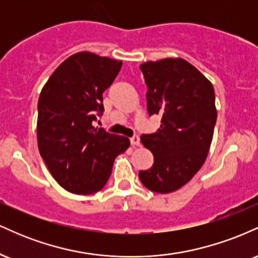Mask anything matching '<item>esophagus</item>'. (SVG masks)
<instances>
[{
    "label": "esophagus",
    "mask_w": 258,
    "mask_h": 258,
    "mask_svg": "<svg viewBox=\"0 0 258 258\" xmlns=\"http://www.w3.org/2000/svg\"><path fill=\"white\" fill-rule=\"evenodd\" d=\"M131 144L133 147H138L141 144V139H139L138 136H133L131 138Z\"/></svg>",
    "instance_id": "obj_1"
}]
</instances>
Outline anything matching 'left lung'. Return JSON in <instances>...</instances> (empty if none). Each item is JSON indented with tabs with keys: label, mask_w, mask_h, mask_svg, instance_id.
<instances>
[{
	"label": "left lung",
	"mask_w": 258,
	"mask_h": 258,
	"mask_svg": "<svg viewBox=\"0 0 258 258\" xmlns=\"http://www.w3.org/2000/svg\"><path fill=\"white\" fill-rule=\"evenodd\" d=\"M149 116L160 115L158 132L142 135L154 155L139 179L149 190L167 194L186 184L205 162L217 120L215 90L197 68L180 58L142 64Z\"/></svg>",
	"instance_id": "8db88e82"
}]
</instances>
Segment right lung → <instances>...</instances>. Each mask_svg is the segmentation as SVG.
Masks as SVG:
<instances>
[{
	"instance_id": "right-lung-1",
	"label": "right lung",
	"mask_w": 258,
	"mask_h": 258,
	"mask_svg": "<svg viewBox=\"0 0 258 258\" xmlns=\"http://www.w3.org/2000/svg\"><path fill=\"white\" fill-rule=\"evenodd\" d=\"M122 61L80 52L61 63L38 98L37 144L59 185L74 194H93L106 184L114 160L130 139L92 123L104 111L103 92Z\"/></svg>"
}]
</instances>
